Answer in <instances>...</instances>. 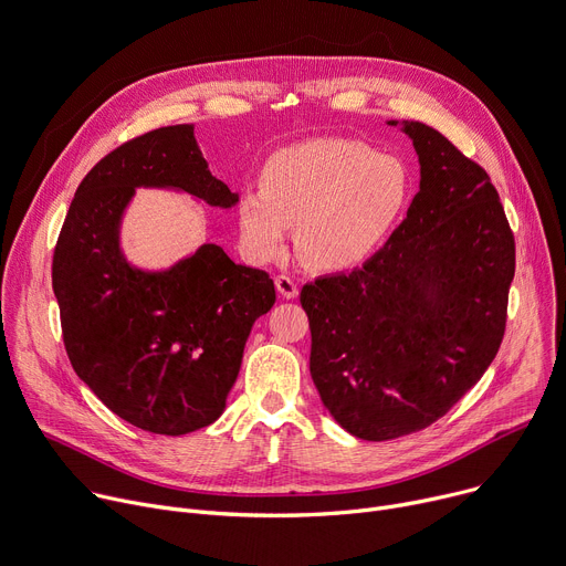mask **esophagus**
Here are the masks:
<instances>
[{
	"mask_svg": "<svg viewBox=\"0 0 566 566\" xmlns=\"http://www.w3.org/2000/svg\"><path fill=\"white\" fill-rule=\"evenodd\" d=\"M275 286H277V291H280V295L282 297H286V300H293V297H297V284H295V280L291 277V275H277L275 277Z\"/></svg>",
	"mask_w": 566,
	"mask_h": 566,
	"instance_id": "esophagus-1",
	"label": "esophagus"
}]
</instances>
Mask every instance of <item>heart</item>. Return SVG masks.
<instances>
[{"label": "heart", "instance_id": "1", "mask_svg": "<svg viewBox=\"0 0 566 566\" xmlns=\"http://www.w3.org/2000/svg\"><path fill=\"white\" fill-rule=\"evenodd\" d=\"M413 196V174L397 156L364 142L321 137L300 142L266 160L262 187L239 196L237 223L245 254L269 262L286 245L304 264L343 271L366 262L392 232Z\"/></svg>", "mask_w": 566, "mask_h": 566}]
</instances>
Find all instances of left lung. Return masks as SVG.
Wrapping results in <instances>:
<instances>
[{"label": "left lung", "instance_id": "left-lung-1", "mask_svg": "<svg viewBox=\"0 0 566 566\" xmlns=\"http://www.w3.org/2000/svg\"><path fill=\"white\" fill-rule=\"evenodd\" d=\"M401 130L420 160L406 219L361 269L300 293L325 408L375 442L427 429L483 377L515 277V237L485 169L422 122Z\"/></svg>", "mask_w": 566, "mask_h": 566}]
</instances>
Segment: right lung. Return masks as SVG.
<instances>
[{"mask_svg": "<svg viewBox=\"0 0 566 566\" xmlns=\"http://www.w3.org/2000/svg\"><path fill=\"white\" fill-rule=\"evenodd\" d=\"M139 187L185 191L223 210L239 202L212 176L191 124L139 135L78 185L51 282L78 379L133 427L182 436L223 413L250 329L275 304V284L217 243L165 271L133 266L119 234Z\"/></svg>", "mask_w": 566, "mask_h": 566, "instance_id": "right-lung-1", "label": "right lung"}]
</instances>
